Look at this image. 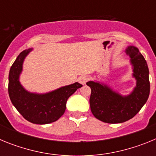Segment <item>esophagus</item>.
Segmentation results:
<instances>
[{
	"label": "esophagus",
	"mask_w": 156,
	"mask_h": 156,
	"mask_svg": "<svg viewBox=\"0 0 156 156\" xmlns=\"http://www.w3.org/2000/svg\"><path fill=\"white\" fill-rule=\"evenodd\" d=\"M88 80H89V77H88L87 76H85V75L80 76L78 78V82L83 85H84Z\"/></svg>",
	"instance_id": "esophagus-1"
}]
</instances>
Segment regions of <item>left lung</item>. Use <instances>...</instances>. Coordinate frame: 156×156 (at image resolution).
<instances>
[{
    "label": "left lung",
    "mask_w": 156,
    "mask_h": 156,
    "mask_svg": "<svg viewBox=\"0 0 156 156\" xmlns=\"http://www.w3.org/2000/svg\"><path fill=\"white\" fill-rule=\"evenodd\" d=\"M126 53L130 58L133 76L136 80V87L129 95L122 96L100 82L87 83L91 89V112L95 118L107 123H120L132 119L149 96V71L145 59L134 46H128Z\"/></svg>",
    "instance_id": "8db88e82"
}]
</instances>
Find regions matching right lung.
<instances>
[{
    "label": "right lung",
    "mask_w": 156,
    "mask_h": 156,
    "mask_svg": "<svg viewBox=\"0 0 156 156\" xmlns=\"http://www.w3.org/2000/svg\"><path fill=\"white\" fill-rule=\"evenodd\" d=\"M32 50L22 51L12 64L8 76V94L13 105L27 120L35 124H48L64 114L68 98L83 85L76 82L46 94L27 91L19 82V76L25 58Z\"/></svg>",
    "instance_id": "add662e5"
}]
</instances>
